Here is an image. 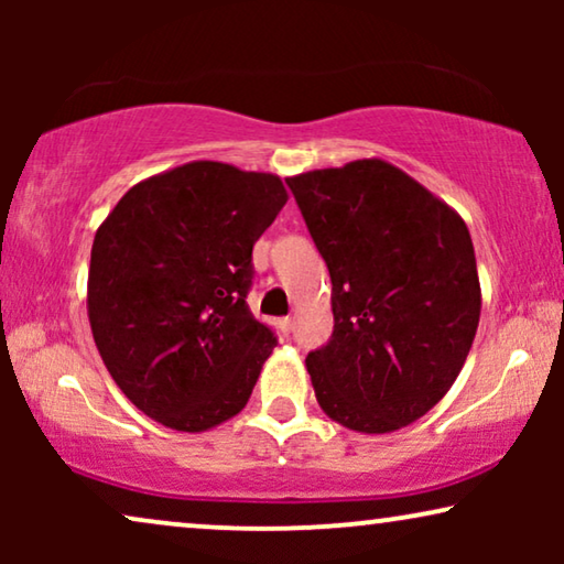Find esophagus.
Returning <instances> with one entry per match:
<instances>
[{
    "mask_svg": "<svg viewBox=\"0 0 564 564\" xmlns=\"http://www.w3.org/2000/svg\"><path fill=\"white\" fill-rule=\"evenodd\" d=\"M276 326H280V330H282L284 336H288L290 330H292V318H290V315H288V318H280V321H276Z\"/></svg>",
    "mask_w": 564,
    "mask_h": 564,
    "instance_id": "34e87169",
    "label": "esophagus"
}]
</instances>
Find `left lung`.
<instances>
[{
    "label": "left lung",
    "instance_id": "8db88e82",
    "mask_svg": "<svg viewBox=\"0 0 564 564\" xmlns=\"http://www.w3.org/2000/svg\"><path fill=\"white\" fill-rule=\"evenodd\" d=\"M288 184L334 284V336L305 359L318 405L359 434L419 421L457 380L480 323L465 220L382 159Z\"/></svg>",
    "mask_w": 564,
    "mask_h": 564
}]
</instances>
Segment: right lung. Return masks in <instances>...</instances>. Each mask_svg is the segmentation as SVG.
<instances>
[{
	"label": "right lung",
	"instance_id": "obj_1",
	"mask_svg": "<svg viewBox=\"0 0 564 564\" xmlns=\"http://www.w3.org/2000/svg\"><path fill=\"white\" fill-rule=\"evenodd\" d=\"M288 203L276 174L189 161L130 187L91 243L87 313L107 372L174 431L249 403L276 346L246 305L251 251Z\"/></svg>",
	"mask_w": 564,
	"mask_h": 564
}]
</instances>
